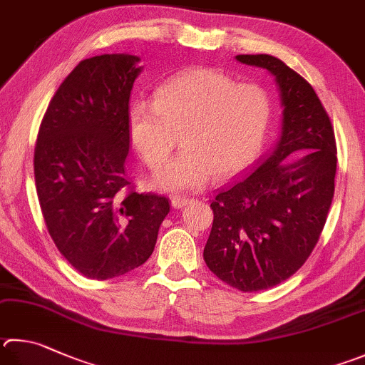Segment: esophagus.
<instances>
[{
    "instance_id": "1",
    "label": "esophagus",
    "mask_w": 365,
    "mask_h": 365,
    "mask_svg": "<svg viewBox=\"0 0 365 365\" xmlns=\"http://www.w3.org/2000/svg\"><path fill=\"white\" fill-rule=\"evenodd\" d=\"M170 202H172V207H174V209H182L190 202V200H188V197H185V196H174L170 200Z\"/></svg>"
}]
</instances>
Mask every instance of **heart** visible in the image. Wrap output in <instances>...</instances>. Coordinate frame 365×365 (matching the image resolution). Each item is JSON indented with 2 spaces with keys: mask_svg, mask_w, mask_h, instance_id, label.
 Returning <instances> with one entry per match:
<instances>
[{
  "mask_svg": "<svg viewBox=\"0 0 365 365\" xmlns=\"http://www.w3.org/2000/svg\"><path fill=\"white\" fill-rule=\"evenodd\" d=\"M273 101L267 88L240 83L228 73L195 68L164 83L155 103L129 111L130 142L145 164L158 169L182 135L183 153L158 170L156 188L201 190L212 177L225 180L255 160L267 135Z\"/></svg>",
  "mask_w": 365,
  "mask_h": 365,
  "instance_id": "heart-1",
  "label": "heart"
}]
</instances>
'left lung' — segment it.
<instances>
[{"label":"left lung","mask_w":365,"mask_h":365,"mask_svg":"<svg viewBox=\"0 0 365 365\" xmlns=\"http://www.w3.org/2000/svg\"><path fill=\"white\" fill-rule=\"evenodd\" d=\"M236 61L274 76L282 130L258 168L215 191L204 262L231 287L258 292L297 273L319 241L335 190L336 143L327 111L307 79L268 54H241ZM295 153L301 158L285 160Z\"/></svg>","instance_id":"1"}]
</instances>
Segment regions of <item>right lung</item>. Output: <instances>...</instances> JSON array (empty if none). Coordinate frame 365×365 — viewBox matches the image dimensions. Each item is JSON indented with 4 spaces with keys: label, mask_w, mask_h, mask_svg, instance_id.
I'll list each match as a JSON object with an SVG mask.
<instances>
[{
    "label": "right lung",
    "mask_w": 365,
    "mask_h": 365,
    "mask_svg": "<svg viewBox=\"0 0 365 365\" xmlns=\"http://www.w3.org/2000/svg\"><path fill=\"white\" fill-rule=\"evenodd\" d=\"M138 62L129 54L81 61L39 125L33 164L46 227L89 279H111L147 262L170 210L168 197L137 193L125 174Z\"/></svg>",
    "instance_id": "obj_1"
}]
</instances>
